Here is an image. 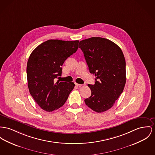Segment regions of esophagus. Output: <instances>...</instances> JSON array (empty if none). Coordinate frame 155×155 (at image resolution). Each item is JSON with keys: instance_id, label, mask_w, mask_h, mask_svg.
Returning a JSON list of instances; mask_svg holds the SVG:
<instances>
[{"instance_id": "34e87169", "label": "esophagus", "mask_w": 155, "mask_h": 155, "mask_svg": "<svg viewBox=\"0 0 155 155\" xmlns=\"http://www.w3.org/2000/svg\"><path fill=\"white\" fill-rule=\"evenodd\" d=\"M75 84H76V86H82L81 84H78V83H75Z\"/></svg>"}]
</instances>
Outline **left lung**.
Returning <instances> with one entry per match:
<instances>
[{
    "label": "left lung",
    "mask_w": 155,
    "mask_h": 155,
    "mask_svg": "<svg viewBox=\"0 0 155 155\" xmlns=\"http://www.w3.org/2000/svg\"><path fill=\"white\" fill-rule=\"evenodd\" d=\"M94 84H88L91 96L84 100L93 111L101 113L110 109L123 92L126 83V62L121 49L113 41L93 37L80 41Z\"/></svg>",
    "instance_id": "obj_1"
}]
</instances>
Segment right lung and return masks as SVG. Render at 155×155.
Wrapping results in <instances>:
<instances>
[{
    "mask_svg": "<svg viewBox=\"0 0 155 155\" xmlns=\"http://www.w3.org/2000/svg\"><path fill=\"white\" fill-rule=\"evenodd\" d=\"M79 41L51 39L31 52L27 63V79L31 96L45 111L52 112L64 104L74 87L73 82L54 79L62 74V66L77 51Z\"/></svg>",
    "mask_w": 155,
    "mask_h": 155,
    "instance_id": "1",
    "label": "right lung"
}]
</instances>
